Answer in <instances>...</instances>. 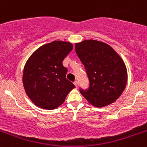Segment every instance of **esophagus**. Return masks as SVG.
Wrapping results in <instances>:
<instances>
[{
	"label": "esophagus",
	"mask_w": 147,
	"mask_h": 147,
	"mask_svg": "<svg viewBox=\"0 0 147 147\" xmlns=\"http://www.w3.org/2000/svg\"><path fill=\"white\" fill-rule=\"evenodd\" d=\"M74 85L76 86V87H78V86H79V82H78V80L75 81Z\"/></svg>",
	"instance_id": "obj_1"
}]
</instances>
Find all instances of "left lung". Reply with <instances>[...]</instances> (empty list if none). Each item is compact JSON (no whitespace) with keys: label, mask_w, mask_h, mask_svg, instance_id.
Masks as SVG:
<instances>
[{"label":"left lung","mask_w":147,"mask_h":147,"mask_svg":"<svg viewBox=\"0 0 147 147\" xmlns=\"http://www.w3.org/2000/svg\"><path fill=\"white\" fill-rule=\"evenodd\" d=\"M75 51L90 82L88 89H80V93L96 107L114 102L124 90L127 80L121 57L109 45L92 39L77 43Z\"/></svg>","instance_id":"left-lung-1"}]
</instances>
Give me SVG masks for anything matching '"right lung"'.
I'll list each match as a JSON object with an SVG mask.
<instances>
[{"mask_svg":"<svg viewBox=\"0 0 147 147\" xmlns=\"http://www.w3.org/2000/svg\"><path fill=\"white\" fill-rule=\"evenodd\" d=\"M72 49L70 42L54 41L38 48L29 57L23 70V83L36 105L49 110L56 109L75 88L66 78L67 69L62 63Z\"/></svg>","mask_w":147,"mask_h":147,"instance_id":"1","label":"right lung"}]
</instances>
